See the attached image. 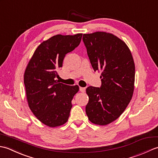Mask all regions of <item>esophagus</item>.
Returning a JSON list of instances; mask_svg holds the SVG:
<instances>
[{"label":"esophagus","instance_id":"esophagus-1","mask_svg":"<svg viewBox=\"0 0 158 158\" xmlns=\"http://www.w3.org/2000/svg\"><path fill=\"white\" fill-rule=\"evenodd\" d=\"M79 90L81 92H85V88H82V87H80L79 88Z\"/></svg>","mask_w":158,"mask_h":158}]
</instances>
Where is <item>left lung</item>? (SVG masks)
Returning <instances> with one entry per match:
<instances>
[{
	"instance_id": "left-lung-1",
	"label": "left lung",
	"mask_w": 158,
	"mask_h": 158,
	"mask_svg": "<svg viewBox=\"0 0 158 158\" xmlns=\"http://www.w3.org/2000/svg\"><path fill=\"white\" fill-rule=\"evenodd\" d=\"M83 41L94 70L102 72L100 88L86 89L85 112L92 123L105 126L118 118L132 99L135 62L126 43L110 33L84 34Z\"/></svg>"
}]
</instances>
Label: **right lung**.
I'll list each match as a JSON object with an SVG mask.
<instances>
[{"instance_id": "add662e5", "label": "right lung", "mask_w": 158, "mask_h": 158, "mask_svg": "<svg viewBox=\"0 0 158 158\" xmlns=\"http://www.w3.org/2000/svg\"><path fill=\"white\" fill-rule=\"evenodd\" d=\"M82 34L57 35L38 46L26 67L23 82L30 109L40 122L49 127L64 124L70 115L78 85L59 83L58 70L66 53L79 45Z\"/></svg>"}]
</instances>
